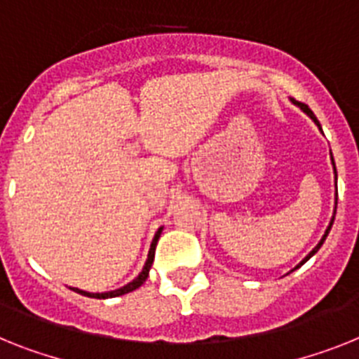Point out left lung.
I'll return each instance as SVG.
<instances>
[{
    "label": "left lung",
    "instance_id": "obj_1",
    "mask_svg": "<svg viewBox=\"0 0 359 359\" xmlns=\"http://www.w3.org/2000/svg\"><path fill=\"white\" fill-rule=\"evenodd\" d=\"M292 102H293V104H297V106H299V108L303 109L304 114H306V115H308V117H310V119H312V121H313V123L318 124V126H319V130H321V124H319L318 117H316V115H313V111H312V109L308 108V106H306V104H303V102H299V100H295V99H292ZM330 159H332V165H334V174H336V163H334V158H332V152H330ZM336 180H337V176H336ZM336 205H337V201H336ZM334 218H336V207H334V215H332V220H330V224H328V227H327V231H325V235H323V238H321V240H319V244H318V245H316V248H313V250H312V251H310V253H308V255H306V257H304V259H303V260H301V264H297V266H295V268H293V269H297V268H301V266H303V264H304V262H306V260H308V259H310V257H313V255L318 253V251H319V248H321V245H323V242H325V238H327V236H328V233H330V229H332ZM293 269H292V271H293Z\"/></svg>",
    "mask_w": 359,
    "mask_h": 359
}]
</instances>
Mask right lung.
<instances>
[{
    "label": "right lung",
    "mask_w": 359,
    "mask_h": 359,
    "mask_svg": "<svg viewBox=\"0 0 359 359\" xmlns=\"http://www.w3.org/2000/svg\"><path fill=\"white\" fill-rule=\"evenodd\" d=\"M161 231H163V227H159L158 233H156V236H154L152 244H150V251H148V259L143 266V271H141V273H139L137 277L132 280V283H128L126 286H123V288H119V290H114V292H104V293H90V292H84V290H79V288H71V290L76 293H80V295H86V297H93V299L119 297V295H124V293H130V292H133V290H137L139 286H141V284L147 280L148 271H150V268H152L154 255H156V245H158V240H159V236H161Z\"/></svg>",
    "instance_id": "1"
}]
</instances>
